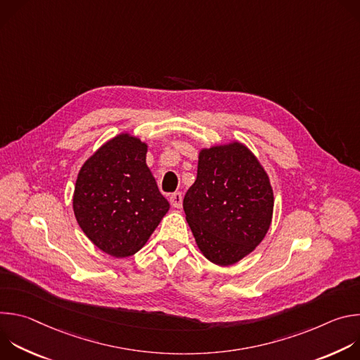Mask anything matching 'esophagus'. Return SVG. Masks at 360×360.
<instances>
[{
    "mask_svg": "<svg viewBox=\"0 0 360 360\" xmlns=\"http://www.w3.org/2000/svg\"><path fill=\"white\" fill-rule=\"evenodd\" d=\"M182 200H184V196L181 192H174L171 196H169V202L174 208H181L182 207Z\"/></svg>",
    "mask_w": 360,
    "mask_h": 360,
    "instance_id": "1",
    "label": "esophagus"
}]
</instances>
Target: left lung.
Here are the masks:
<instances>
[{
  "label": "left lung",
  "mask_w": 360,
  "mask_h": 360,
  "mask_svg": "<svg viewBox=\"0 0 360 360\" xmlns=\"http://www.w3.org/2000/svg\"><path fill=\"white\" fill-rule=\"evenodd\" d=\"M184 211L205 258L228 266L265 238L274 192L253 153L232 142L199 152L196 181L185 193Z\"/></svg>",
  "instance_id": "obj_1"
}]
</instances>
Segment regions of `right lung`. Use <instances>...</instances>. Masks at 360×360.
I'll return each instance as SVG.
<instances>
[{
	"label": "right lung",
	"mask_w": 360,
	"mask_h": 360,
	"mask_svg": "<svg viewBox=\"0 0 360 360\" xmlns=\"http://www.w3.org/2000/svg\"><path fill=\"white\" fill-rule=\"evenodd\" d=\"M146 143L121 134L82 165L74 214L91 242L115 258L138 252L169 210L146 167Z\"/></svg>",
	"instance_id": "1"
}]
</instances>
